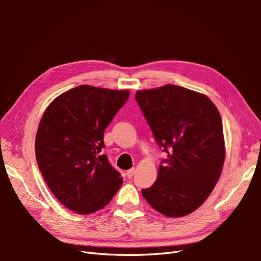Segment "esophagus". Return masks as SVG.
<instances>
[{
	"label": "esophagus",
	"instance_id": "esophagus-1",
	"mask_svg": "<svg viewBox=\"0 0 261 261\" xmlns=\"http://www.w3.org/2000/svg\"><path fill=\"white\" fill-rule=\"evenodd\" d=\"M135 168H132V169H129L127 172H126V176H127L128 178H130V177H133V175H134V173H135Z\"/></svg>",
	"mask_w": 261,
	"mask_h": 261
}]
</instances>
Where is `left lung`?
Returning a JSON list of instances; mask_svg holds the SVG:
<instances>
[{
    "label": "left lung",
    "instance_id": "obj_1",
    "mask_svg": "<svg viewBox=\"0 0 261 261\" xmlns=\"http://www.w3.org/2000/svg\"><path fill=\"white\" fill-rule=\"evenodd\" d=\"M136 101L168 159L144 198L169 218L185 217L204 202L225 159L221 115L204 94L175 85L136 92Z\"/></svg>",
    "mask_w": 261,
    "mask_h": 261
}]
</instances>
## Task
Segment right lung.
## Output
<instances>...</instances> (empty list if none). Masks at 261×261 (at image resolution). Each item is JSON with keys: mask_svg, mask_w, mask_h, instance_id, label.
<instances>
[{"mask_svg": "<svg viewBox=\"0 0 261 261\" xmlns=\"http://www.w3.org/2000/svg\"><path fill=\"white\" fill-rule=\"evenodd\" d=\"M129 93L81 85L55 98L41 117L38 167L55 198L78 215L106 207L122 186L121 174L100 151L105 129Z\"/></svg>", "mask_w": 261, "mask_h": 261, "instance_id": "right-lung-1", "label": "right lung"}]
</instances>
